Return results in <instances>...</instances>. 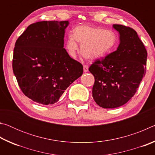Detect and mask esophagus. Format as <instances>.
Segmentation results:
<instances>
[{"instance_id":"obj_1","label":"esophagus","mask_w":155,"mask_h":155,"mask_svg":"<svg viewBox=\"0 0 155 155\" xmlns=\"http://www.w3.org/2000/svg\"><path fill=\"white\" fill-rule=\"evenodd\" d=\"M88 70H89V67L87 66V65H83V71H84V72H88Z\"/></svg>"}]
</instances>
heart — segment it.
I'll use <instances>...</instances> for the list:
<instances>
[{
  "instance_id": "obj_1",
  "label": "heart",
  "mask_w": 155,
  "mask_h": 155,
  "mask_svg": "<svg viewBox=\"0 0 155 155\" xmlns=\"http://www.w3.org/2000/svg\"><path fill=\"white\" fill-rule=\"evenodd\" d=\"M117 35L114 31L103 28L81 25L76 27L70 34L65 42V48L72 57L78 52L77 42L81 52L87 58H101L114 51L117 44Z\"/></svg>"
}]
</instances>
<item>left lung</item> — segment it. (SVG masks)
Masks as SVG:
<instances>
[{
	"label": "left lung",
	"instance_id": "8db88e82",
	"mask_svg": "<svg viewBox=\"0 0 155 155\" xmlns=\"http://www.w3.org/2000/svg\"><path fill=\"white\" fill-rule=\"evenodd\" d=\"M120 34L117 50L89 68L95 82L92 96L97 104L114 109L127 103L134 96L146 74L147 51L136 31L121 25H114Z\"/></svg>",
	"mask_w": 155,
	"mask_h": 155
}]
</instances>
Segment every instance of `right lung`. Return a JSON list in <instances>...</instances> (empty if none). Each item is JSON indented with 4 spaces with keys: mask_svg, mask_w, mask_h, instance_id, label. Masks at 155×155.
Segmentation results:
<instances>
[{
    "mask_svg": "<svg viewBox=\"0 0 155 155\" xmlns=\"http://www.w3.org/2000/svg\"><path fill=\"white\" fill-rule=\"evenodd\" d=\"M68 21H42L28 26L16 41L13 71L26 96L52 104L83 74V65L64 48Z\"/></svg>",
    "mask_w": 155,
    "mask_h": 155,
    "instance_id": "obj_1",
    "label": "right lung"
}]
</instances>
